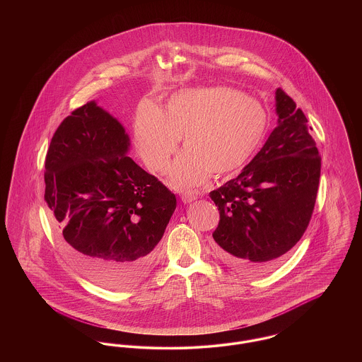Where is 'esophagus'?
<instances>
[{"label": "esophagus", "instance_id": "34e87169", "mask_svg": "<svg viewBox=\"0 0 362 362\" xmlns=\"http://www.w3.org/2000/svg\"><path fill=\"white\" fill-rule=\"evenodd\" d=\"M180 198H182V202L189 204V202L198 199V192H195V191H186V192H183L180 195Z\"/></svg>", "mask_w": 362, "mask_h": 362}]
</instances>
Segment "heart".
<instances>
[{"label":"heart","mask_w":362,"mask_h":362,"mask_svg":"<svg viewBox=\"0 0 362 362\" xmlns=\"http://www.w3.org/2000/svg\"><path fill=\"white\" fill-rule=\"evenodd\" d=\"M269 129L262 104L230 86L189 88L173 93L161 111L149 102L138 105L133 139L138 156L153 173H164L183 137L168 183L176 189L204 185L241 171L257 155Z\"/></svg>","instance_id":"heart-1"}]
</instances>
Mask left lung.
Returning a JSON list of instances; mask_svg holds the SVG:
<instances>
[{
	"label": "left lung",
	"instance_id": "left-lung-1",
	"mask_svg": "<svg viewBox=\"0 0 362 362\" xmlns=\"http://www.w3.org/2000/svg\"><path fill=\"white\" fill-rule=\"evenodd\" d=\"M276 127L235 179L209 195L218 207V258L244 276L274 270L310 224L322 158L304 112L281 88Z\"/></svg>",
	"mask_w": 362,
	"mask_h": 362
}]
</instances>
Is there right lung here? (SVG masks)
Masks as SVG:
<instances>
[{"instance_id":"1","label":"right lung","mask_w":362,"mask_h":362,"mask_svg":"<svg viewBox=\"0 0 362 362\" xmlns=\"http://www.w3.org/2000/svg\"><path fill=\"white\" fill-rule=\"evenodd\" d=\"M129 148L124 127L93 100L58 126L45 164V201L65 255L111 291L146 274L176 209L175 194Z\"/></svg>"}]
</instances>
